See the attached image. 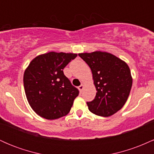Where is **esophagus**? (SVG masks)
I'll return each instance as SVG.
<instances>
[{
  "mask_svg": "<svg viewBox=\"0 0 154 154\" xmlns=\"http://www.w3.org/2000/svg\"><path fill=\"white\" fill-rule=\"evenodd\" d=\"M79 91L80 92H82V91H83V89H84V85H79Z\"/></svg>",
  "mask_w": 154,
  "mask_h": 154,
  "instance_id": "esophagus-1",
  "label": "esophagus"
}]
</instances>
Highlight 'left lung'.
I'll return each mask as SVG.
<instances>
[{
    "label": "left lung",
    "instance_id": "obj_1",
    "mask_svg": "<svg viewBox=\"0 0 154 154\" xmlns=\"http://www.w3.org/2000/svg\"><path fill=\"white\" fill-rule=\"evenodd\" d=\"M78 55L91 68L97 91L94 99L87 102L88 109L98 116L113 115L123 107L130 95L132 78L128 65L107 52Z\"/></svg>",
    "mask_w": 154,
    "mask_h": 154
}]
</instances>
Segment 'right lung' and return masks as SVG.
Here are the masks:
<instances>
[{
	"instance_id": "1",
	"label": "right lung",
	"mask_w": 154,
	"mask_h": 154,
	"mask_svg": "<svg viewBox=\"0 0 154 154\" xmlns=\"http://www.w3.org/2000/svg\"><path fill=\"white\" fill-rule=\"evenodd\" d=\"M77 54L49 52L35 57L24 74V87L28 102L39 116L56 119L66 116L79 95L77 88L63 69Z\"/></svg>"
}]
</instances>
